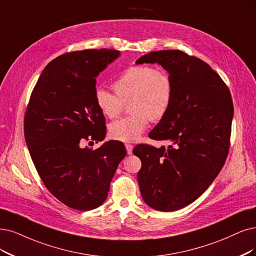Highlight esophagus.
<instances>
[{
  "mask_svg": "<svg viewBox=\"0 0 256 256\" xmlns=\"http://www.w3.org/2000/svg\"><path fill=\"white\" fill-rule=\"evenodd\" d=\"M126 152L128 155H130L133 153V146L130 144H126Z\"/></svg>",
  "mask_w": 256,
  "mask_h": 256,
  "instance_id": "34e87169",
  "label": "esophagus"
}]
</instances>
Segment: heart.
Wrapping results in <instances>:
<instances>
[{"instance_id": "b5f03b06", "label": "heart", "mask_w": 256, "mask_h": 256, "mask_svg": "<svg viewBox=\"0 0 256 256\" xmlns=\"http://www.w3.org/2000/svg\"><path fill=\"white\" fill-rule=\"evenodd\" d=\"M114 94L98 88L94 101L100 112L108 118H116L128 102V117L112 122L110 136L118 141L133 144L140 138L148 121L162 120L172 106L174 82L166 70L152 66H132L112 83Z\"/></svg>"}]
</instances>
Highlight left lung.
<instances>
[{
  "mask_svg": "<svg viewBox=\"0 0 256 256\" xmlns=\"http://www.w3.org/2000/svg\"><path fill=\"white\" fill-rule=\"evenodd\" d=\"M137 64L157 63L174 82L166 116L148 134L168 148L138 144L137 178L144 202L172 212L192 204L222 168L230 148L233 103L230 90L209 64L182 50L152 52Z\"/></svg>",
  "mask_w": 256,
  "mask_h": 256,
  "instance_id": "obj_1",
  "label": "left lung"
}]
</instances>
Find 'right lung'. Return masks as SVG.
<instances>
[{
	"instance_id": "right-lung-1",
	"label": "right lung",
	"mask_w": 256,
	"mask_h": 256,
	"mask_svg": "<svg viewBox=\"0 0 256 256\" xmlns=\"http://www.w3.org/2000/svg\"><path fill=\"white\" fill-rule=\"evenodd\" d=\"M119 54L102 48L59 56L43 70L25 110V141L36 172L72 209L101 206L126 155L124 144L115 140L96 150L81 146L106 137V118L94 101L96 77Z\"/></svg>"
}]
</instances>
